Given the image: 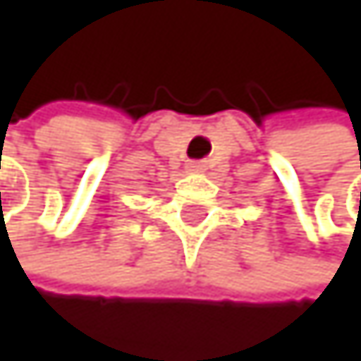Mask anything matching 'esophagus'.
<instances>
[{
  "label": "esophagus",
  "mask_w": 361,
  "mask_h": 361,
  "mask_svg": "<svg viewBox=\"0 0 361 361\" xmlns=\"http://www.w3.org/2000/svg\"><path fill=\"white\" fill-rule=\"evenodd\" d=\"M188 171L201 173V171H205V164H203V162H190V164H188Z\"/></svg>",
  "instance_id": "esophagus-1"
}]
</instances>
